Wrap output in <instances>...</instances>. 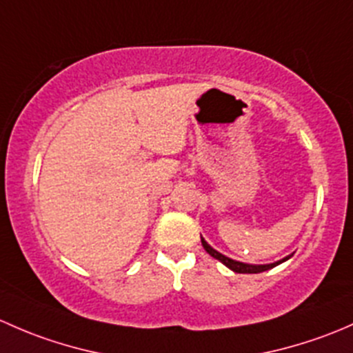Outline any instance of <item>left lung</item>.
Returning a JSON list of instances; mask_svg holds the SVG:
<instances>
[{"label": "left lung", "mask_w": 353, "mask_h": 353, "mask_svg": "<svg viewBox=\"0 0 353 353\" xmlns=\"http://www.w3.org/2000/svg\"><path fill=\"white\" fill-rule=\"evenodd\" d=\"M201 241H202V246H203V250H205V252L209 253L210 256H212V258H216V260H219L221 263H223V265H226L228 268H231V270H232V272H236V274H260V272L270 270V268H274V267H277V265L284 263L285 260H289V258L292 256V255H289V256L282 258V260H279V261H274V263H265V265L243 263V261L232 260V258L226 256V255H223V253H219V252H217V250H214L212 246H210L209 243H207L205 239L202 238V236H201Z\"/></svg>", "instance_id": "8db88e82"}]
</instances>
